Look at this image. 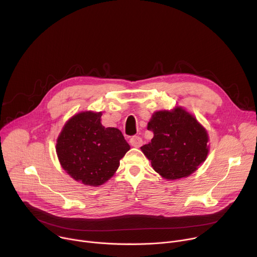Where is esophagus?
Here are the masks:
<instances>
[{
  "instance_id": "obj_1",
  "label": "esophagus",
  "mask_w": 257,
  "mask_h": 257,
  "mask_svg": "<svg viewBox=\"0 0 257 257\" xmlns=\"http://www.w3.org/2000/svg\"><path fill=\"white\" fill-rule=\"evenodd\" d=\"M129 142L132 146H134V148H140V146L142 145V139L139 136H132L130 138Z\"/></svg>"
}]
</instances>
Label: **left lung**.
I'll use <instances>...</instances> for the list:
<instances>
[{
	"label": "left lung",
	"mask_w": 257,
	"mask_h": 257,
	"mask_svg": "<svg viewBox=\"0 0 257 257\" xmlns=\"http://www.w3.org/2000/svg\"><path fill=\"white\" fill-rule=\"evenodd\" d=\"M148 129L154 132V138L140 149L163 178L188 177L205 161L207 132L184 108L177 106L172 111L156 112Z\"/></svg>",
	"instance_id": "left-lung-1"
}]
</instances>
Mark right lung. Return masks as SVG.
<instances>
[{
	"mask_svg": "<svg viewBox=\"0 0 257 257\" xmlns=\"http://www.w3.org/2000/svg\"><path fill=\"white\" fill-rule=\"evenodd\" d=\"M101 112H82L63 127L56 144L62 168L74 180L99 186L113 177L120 160L130 150L122 132L104 128Z\"/></svg>",
	"mask_w": 257,
	"mask_h": 257,
	"instance_id": "add662e5",
	"label": "right lung"
}]
</instances>
